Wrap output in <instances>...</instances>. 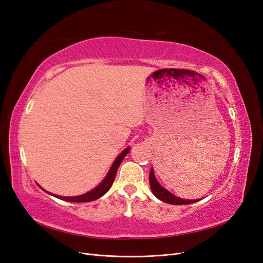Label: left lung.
I'll use <instances>...</instances> for the list:
<instances>
[{"instance_id": "1", "label": "left lung", "mask_w": 263, "mask_h": 263, "mask_svg": "<svg viewBox=\"0 0 263 263\" xmlns=\"http://www.w3.org/2000/svg\"><path fill=\"white\" fill-rule=\"evenodd\" d=\"M149 183H150L151 191H153L155 196L164 203L172 204V205H187V204H192V203L197 202V200H192V201L182 200V198L174 196L172 193L169 192V191H166L164 187H162L156 180L153 168H151L150 173H149Z\"/></svg>"}]
</instances>
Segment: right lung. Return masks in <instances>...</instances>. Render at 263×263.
Masks as SVG:
<instances>
[{"mask_svg": "<svg viewBox=\"0 0 263 263\" xmlns=\"http://www.w3.org/2000/svg\"><path fill=\"white\" fill-rule=\"evenodd\" d=\"M129 151V148H126L123 153L119 155L116 160L114 161L112 168H110L109 172L107 173L106 178L103 180V182L101 183V184L99 186H97L95 189H93L92 191H90V192H87L85 194H82V195H79V196H72V197H68V196H57L54 195L55 197L60 198V200H63V201H69V202H77V203H84V202H91V201H94V200H98V198H100L101 196L104 195L107 191L109 190V187L112 186L113 182H114V179H115V174L117 172V169L119 164H121V162L123 161L124 157L128 154Z\"/></svg>", "mask_w": 263, "mask_h": 263, "instance_id": "obj_1", "label": "right lung"}]
</instances>
